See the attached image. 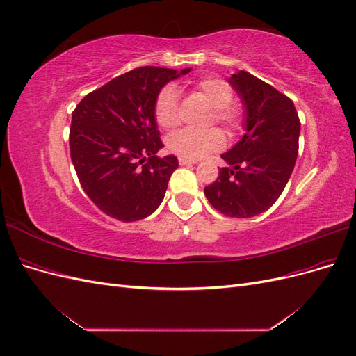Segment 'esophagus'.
<instances>
[{"mask_svg":"<svg viewBox=\"0 0 356 356\" xmlns=\"http://www.w3.org/2000/svg\"><path fill=\"white\" fill-rule=\"evenodd\" d=\"M179 165H195L197 163L196 159H187V157H178Z\"/></svg>","mask_w":356,"mask_h":356,"instance_id":"obj_1","label":"esophagus"}]
</instances>
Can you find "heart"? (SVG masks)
Returning <instances> with one entry per match:
<instances>
[{"instance_id": "heart-1", "label": "heart", "mask_w": 356, "mask_h": 356, "mask_svg": "<svg viewBox=\"0 0 356 356\" xmlns=\"http://www.w3.org/2000/svg\"><path fill=\"white\" fill-rule=\"evenodd\" d=\"M193 90L200 93L212 106L209 123L213 120L222 124L230 135L242 127L243 113L233 101L232 86L218 77H204L193 83ZM154 118L163 129H174L181 123V108L175 86L168 84L156 96ZM166 145L172 153L187 159H200L217 152L225 145V136L221 129L209 127L204 131L181 129L170 134Z\"/></svg>"}]
</instances>
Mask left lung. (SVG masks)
<instances>
[{"instance_id":"8db88e82","label":"left lung","mask_w":356,"mask_h":356,"mask_svg":"<svg viewBox=\"0 0 356 356\" xmlns=\"http://www.w3.org/2000/svg\"><path fill=\"white\" fill-rule=\"evenodd\" d=\"M229 83L245 105L241 141L221 157V168L204 196L227 217L251 218L267 211L282 195L298 154L300 118L286 95L255 75L239 71Z\"/></svg>"}]
</instances>
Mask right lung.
I'll list each match as a JSON object with an SVG mask.
<instances>
[{
  "label": "right lung",
  "mask_w": 356,
  "mask_h": 356,
  "mask_svg": "<svg viewBox=\"0 0 356 356\" xmlns=\"http://www.w3.org/2000/svg\"><path fill=\"white\" fill-rule=\"evenodd\" d=\"M190 72L141 67L86 95L72 111L71 160L89 199L124 222L152 215L178 168L163 147L154 118L156 96L166 83Z\"/></svg>",
  "instance_id": "obj_1"
}]
</instances>
